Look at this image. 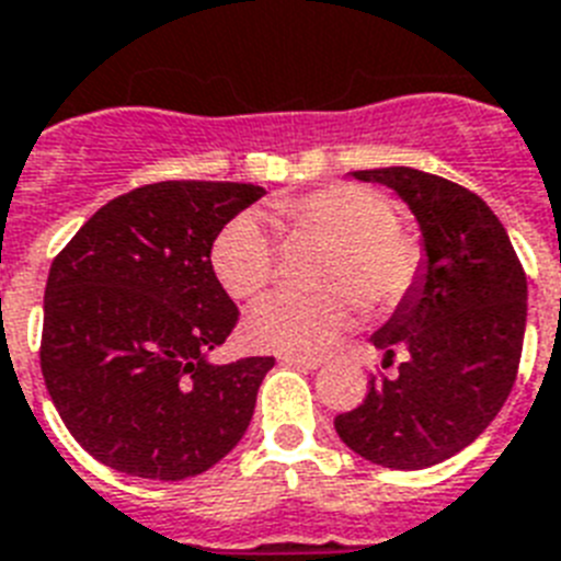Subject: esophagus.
Here are the masks:
<instances>
[{"instance_id": "1", "label": "esophagus", "mask_w": 561, "mask_h": 561, "mask_svg": "<svg viewBox=\"0 0 561 561\" xmlns=\"http://www.w3.org/2000/svg\"><path fill=\"white\" fill-rule=\"evenodd\" d=\"M279 363H282V366H290V368H302V371H313V368H320L322 359L299 357V354H282Z\"/></svg>"}]
</instances>
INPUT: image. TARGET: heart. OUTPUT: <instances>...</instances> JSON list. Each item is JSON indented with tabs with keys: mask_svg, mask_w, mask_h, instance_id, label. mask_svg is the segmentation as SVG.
Returning <instances> with one entry per match:
<instances>
[{
	"mask_svg": "<svg viewBox=\"0 0 561 561\" xmlns=\"http://www.w3.org/2000/svg\"><path fill=\"white\" fill-rule=\"evenodd\" d=\"M279 221L334 241L325 267L328 294H276L244 320V340L265 352H328L357 320L359 302L368 311H391L421 282L426 250L421 239L398 225V209L371 186L328 184L273 202ZM209 265L233 299H256L276 279V244L256 213H239L218 230ZM360 299L357 300L356 296Z\"/></svg>",
	"mask_w": 561,
	"mask_h": 561,
	"instance_id": "b5f03b06",
	"label": "heart"
}]
</instances>
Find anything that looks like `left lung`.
<instances>
[{
	"label": "left lung",
	"instance_id": "8db88e82",
	"mask_svg": "<svg viewBox=\"0 0 561 561\" xmlns=\"http://www.w3.org/2000/svg\"><path fill=\"white\" fill-rule=\"evenodd\" d=\"M409 204L426 250L421 282L371 343L407 359L375 375L357 409L336 414L348 449L389 470H426L470 446L516 383L527 276L504 225L467 186L412 167L354 172Z\"/></svg>",
	"mask_w": 561,
	"mask_h": 561
}]
</instances>
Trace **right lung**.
Wrapping results in <instances>:
<instances>
[{"mask_svg":"<svg viewBox=\"0 0 561 561\" xmlns=\"http://www.w3.org/2000/svg\"><path fill=\"white\" fill-rule=\"evenodd\" d=\"M262 195L233 181L138 186L100 207L57 253L39 366L91 458L126 476L184 481L248 432L273 357L207 359L239 322L209 250Z\"/></svg>","mask_w":561,"mask_h":561,"instance_id":"add662e5","label":"right lung"}]
</instances>
